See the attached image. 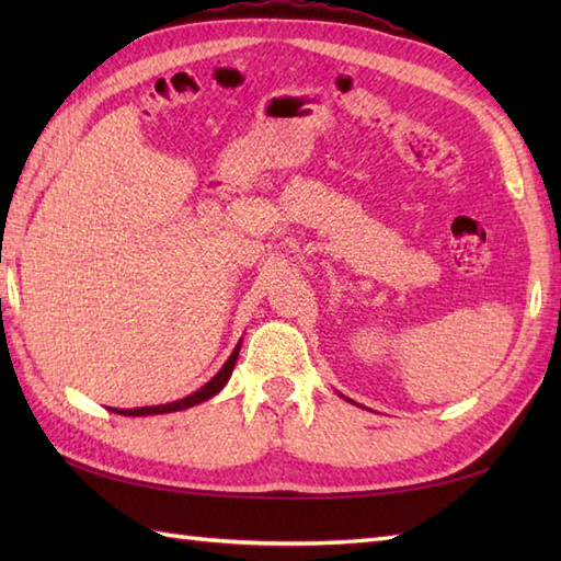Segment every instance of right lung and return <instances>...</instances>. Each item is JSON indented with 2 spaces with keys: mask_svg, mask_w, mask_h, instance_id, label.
Segmentation results:
<instances>
[{
  "mask_svg": "<svg viewBox=\"0 0 561 561\" xmlns=\"http://www.w3.org/2000/svg\"><path fill=\"white\" fill-rule=\"evenodd\" d=\"M238 350H241V344H238V347L231 352L229 362H226V364L221 366V371H219L217 376H214L207 386H202L197 392H193V396H187V398H183V400H175V402H169V404H157V408H135V410H115V408H113V412L127 414V416H147V414H165V412L187 410V408H193V404L205 402V400H209L211 396H217V392L226 386V380L231 378V371H233L236 359H238Z\"/></svg>",
  "mask_w": 561,
  "mask_h": 561,
  "instance_id": "right-lung-1",
  "label": "right lung"
}]
</instances>
